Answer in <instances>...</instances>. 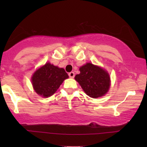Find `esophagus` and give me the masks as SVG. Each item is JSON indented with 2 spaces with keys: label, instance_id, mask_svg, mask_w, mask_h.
I'll list each match as a JSON object with an SVG mask.
<instances>
[{
  "label": "esophagus",
  "instance_id": "34e87169",
  "mask_svg": "<svg viewBox=\"0 0 147 147\" xmlns=\"http://www.w3.org/2000/svg\"><path fill=\"white\" fill-rule=\"evenodd\" d=\"M68 75H69V78H74V76H75V74H74V72H73V71H71V72H69V74H68Z\"/></svg>",
  "mask_w": 147,
  "mask_h": 147
}]
</instances>
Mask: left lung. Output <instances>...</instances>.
<instances>
[{"label": "left lung", "mask_w": 147, "mask_h": 147, "mask_svg": "<svg viewBox=\"0 0 147 147\" xmlns=\"http://www.w3.org/2000/svg\"><path fill=\"white\" fill-rule=\"evenodd\" d=\"M80 71V74L75 76V80L88 96L96 98L107 93L110 85L107 71L90 63L82 66Z\"/></svg>", "instance_id": "8db88e82"}]
</instances>
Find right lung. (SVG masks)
Masks as SVG:
<instances>
[{"label":"right lung","mask_w":147,"mask_h":147,"mask_svg":"<svg viewBox=\"0 0 147 147\" xmlns=\"http://www.w3.org/2000/svg\"><path fill=\"white\" fill-rule=\"evenodd\" d=\"M68 78L63 68L47 63L34 73L31 80L34 90L38 94L49 97L57 91L64 80Z\"/></svg>","instance_id":"add662e5"}]
</instances>
